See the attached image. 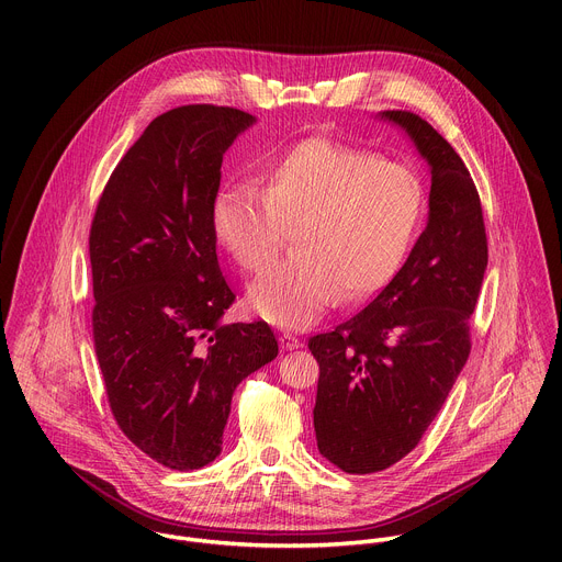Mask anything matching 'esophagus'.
Here are the masks:
<instances>
[{
    "mask_svg": "<svg viewBox=\"0 0 562 562\" xmlns=\"http://www.w3.org/2000/svg\"><path fill=\"white\" fill-rule=\"evenodd\" d=\"M284 336H286V338H291V336H289V334H284Z\"/></svg>",
    "mask_w": 562,
    "mask_h": 562,
    "instance_id": "1",
    "label": "esophagus"
}]
</instances>
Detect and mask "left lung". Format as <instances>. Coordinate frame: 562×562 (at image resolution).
<instances>
[{"label": "left lung", "instance_id": "left-lung-1", "mask_svg": "<svg viewBox=\"0 0 562 562\" xmlns=\"http://www.w3.org/2000/svg\"><path fill=\"white\" fill-rule=\"evenodd\" d=\"M249 115L187 104L157 115L98 202L89 254L93 340L124 436L155 462H213L235 386L278 356L265 319L226 323L215 254L222 155Z\"/></svg>", "mask_w": 562, "mask_h": 562}]
</instances>
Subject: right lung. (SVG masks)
Instances as JSON below:
<instances>
[{
    "instance_id": "add662e5",
    "label": "right lung",
    "mask_w": 562,
    "mask_h": 562,
    "mask_svg": "<svg viewBox=\"0 0 562 562\" xmlns=\"http://www.w3.org/2000/svg\"><path fill=\"white\" fill-rule=\"evenodd\" d=\"M378 117L403 126L427 159L429 222L369 306L308 340L317 449L347 473L382 471L416 449L469 358L487 267L483 209L460 155L416 113Z\"/></svg>"
}]
</instances>
